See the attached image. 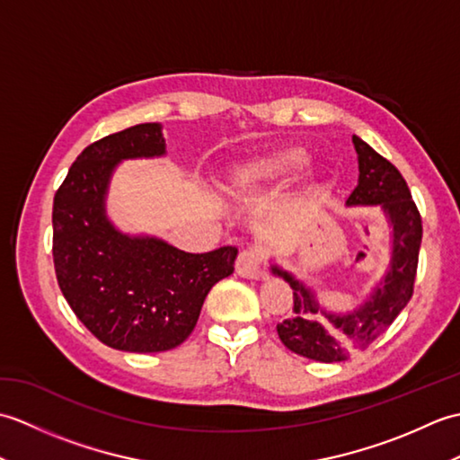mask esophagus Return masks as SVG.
<instances>
[{"mask_svg":"<svg viewBox=\"0 0 460 460\" xmlns=\"http://www.w3.org/2000/svg\"><path fill=\"white\" fill-rule=\"evenodd\" d=\"M265 249L262 247H247L239 252L237 262H235V270L239 277L245 279H261L265 277Z\"/></svg>","mask_w":460,"mask_h":460,"instance_id":"esophagus-1","label":"esophagus"}]
</instances>
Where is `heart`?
<instances>
[{"instance_id":"1","label":"heart","mask_w":460,"mask_h":460,"mask_svg":"<svg viewBox=\"0 0 460 460\" xmlns=\"http://www.w3.org/2000/svg\"><path fill=\"white\" fill-rule=\"evenodd\" d=\"M308 162L306 152L288 150L279 154L261 155V158L247 162L241 165L237 172V180L249 188H259V185H270L285 181L292 175H296Z\"/></svg>"}]
</instances>
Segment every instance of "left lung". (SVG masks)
<instances>
[{
    "mask_svg": "<svg viewBox=\"0 0 460 460\" xmlns=\"http://www.w3.org/2000/svg\"><path fill=\"white\" fill-rule=\"evenodd\" d=\"M358 152L359 180L348 198V205H381L394 225L392 269L384 282L376 287L364 306L346 316L322 312L314 295L279 267H272L292 288V316L277 324L282 344L310 359L344 361L354 351L369 348L394 324L413 296L419 247L423 239L421 213L411 198L402 172L379 155L369 144L351 138ZM325 318L322 319L321 314Z\"/></svg>",
    "mask_w": 460,
    "mask_h": 460,
    "instance_id": "1",
    "label": "left lung"
}]
</instances>
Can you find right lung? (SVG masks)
<instances>
[{
  "instance_id": "add662e5",
  "label": "right lung",
  "mask_w": 460,
  "mask_h": 460,
  "mask_svg": "<svg viewBox=\"0 0 460 460\" xmlns=\"http://www.w3.org/2000/svg\"><path fill=\"white\" fill-rule=\"evenodd\" d=\"M165 152L160 124H136L79 154L53 199V262L58 288L102 344L165 351L188 338L215 282L229 277L235 247L185 252L150 237H128L104 215L114 165Z\"/></svg>"
}]
</instances>
